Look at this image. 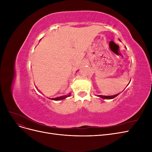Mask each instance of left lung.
I'll list each match as a JSON object with an SVG mask.
<instances>
[{
  "label": "left lung",
  "mask_w": 152,
  "mask_h": 152,
  "mask_svg": "<svg viewBox=\"0 0 152 152\" xmlns=\"http://www.w3.org/2000/svg\"><path fill=\"white\" fill-rule=\"evenodd\" d=\"M119 94H115V95H112V96H103V95H98V97L102 98L103 99H113L114 98H115L116 96H117Z\"/></svg>",
  "instance_id": "1"
}]
</instances>
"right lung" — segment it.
I'll return each instance as SVG.
<instances>
[{"label":"right lung","instance_id":"right-lung-1","mask_svg":"<svg viewBox=\"0 0 152 152\" xmlns=\"http://www.w3.org/2000/svg\"><path fill=\"white\" fill-rule=\"evenodd\" d=\"M70 96V94H69L68 95H65V96H59V97H57V98H50V99L52 100H55V101H58V100H62L65 99L66 98L68 97V96Z\"/></svg>","mask_w":152,"mask_h":152}]
</instances>
